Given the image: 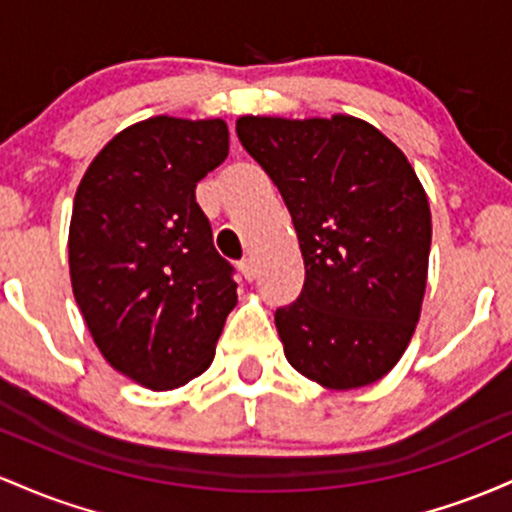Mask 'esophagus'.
<instances>
[{
  "label": "esophagus",
  "instance_id": "obj_1",
  "mask_svg": "<svg viewBox=\"0 0 512 512\" xmlns=\"http://www.w3.org/2000/svg\"><path fill=\"white\" fill-rule=\"evenodd\" d=\"M239 271H241V275H244L246 280H254L256 278L254 258H241V261H239Z\"/></svg>",
  "mask_w": 512,
  "mask_h": 512
}]
</instances>
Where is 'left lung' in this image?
<instances>
[{
  "mask_svg": "<svg viewBox=\"0 0 512 512\" xmlns=\"http://www.w3.org/2000/svg\"><path fill=\"white\" fill-rule=\"evenodd\" d=\"M237 135L300 239L302 292L275 309L285 358L329 389L377 382L409 346L426 292L430 208L416 171L350 116H244Z\"/></svg>",
  "mask_w": 512,
  "mask_h": 512,
  "instance_id": "obj_1",
  "label": "left lung"
}]
</instances>
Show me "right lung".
<instances>
[{
    "mask_svg": "<svg viewBox=\"0 0 512 512\" xmlns=\"http://www.w3.org/2000/svg\"><path fill=\"white\" fill-rule=\"evenodd\" d=\"M227 152L225 120L149 118L96 154L74 195V300L103 358L142 387L208 370L237 304L234 266L195 203Z\"/></svg>",
    "mask_w": 512,
    "mask_h": 512,
    "instance_id": "add662e5",
    "label": "right lung"
}]
</instances>
